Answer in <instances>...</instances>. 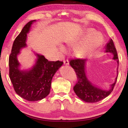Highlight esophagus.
Returning a JSON list of instances; mask_svg holds the SVG:
<instances>
[{"mask_svg": "<svg viewBox=\"0 0 128 128\" xmlns=\"http://www.w3.org/2000/svg\"><path fill=\"white\" fill-rule=\"evenodd\" d=\"M64 64H65V65H67V66H68V65L69 64V62H68V60H64Z\"/></svg>", "mask_w": 128, "mask_h": 128, "instance_id": "obj_1", "label": "esophagus"}]
</instances>
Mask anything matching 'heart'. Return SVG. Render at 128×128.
Listing matches in <instances>:
<instances>
[{
  "label": "heart",
  "instance_id": "heart-1",
  "mask_svg": "<svg viewBox=\"0 0 128 128\" xmlns=\"http://www.w3.org/2000/svg\"><path fill=\"white\" fill-rule=\"evenodd\" d=\"M104 42L103 35L96 32L93 28H85L77 36L69 39L67 41L68 46L76 47L74 55L80 59H86L94 53L102 46ZM59 49L62 52L66 51V48L60 45Z\"/></svg>",
  "mask_w": 128,
  "mask_h": 128
}]
</instances>
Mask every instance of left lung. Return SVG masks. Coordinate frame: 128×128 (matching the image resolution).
I'll use <instances>...</instances> for the list:
<instances>
[{
    "label": "left lung",
    "instance_id": "obj_1",
    "mask_svg": "<svg viewBox=\"0 0 128 128\" xmlns=\"http://www.w3.org/2000/svg\"><path fill=\"white\" fill-rule=\"evenodd\" d=\"M104 52L113 54L112 59L116 60L118 66V54L112 39H110L106 44ZM87 62L88 60L86 59H75L70 60L69 62L70 66L74 69L78 78V82L74 86L73 90L77 96L82 100L87 103H95L104 99L111 94L116 82L118 76L115 78L114 83L110 85L109 89L105 90L97 87L88 78L86 72V65ZM117 73L118 74V70Z\"/></svg>",
    "mask_w": 128,
    "mask_h": 128
}]
</instances>
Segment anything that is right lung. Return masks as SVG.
<instances>
[{
    "instance_id": "1",
    "label": "right lung",
    "mask_w": 128,
    "mask_h": 128,
    "mask_svg": "<svg viewBox=\"0 0 128 128\" xmlns=\"http://www.w3.org/2000/svg\"><path fill=\"white\" fill-rule=\"evenodd\" d=\"M36 20L26 24L13 43L9 58L10 77L15 92L19 96L28 101H38L46 98L50 92L52 79L62 66L63 62H50L44 56L34 53L36 59L34 64L28 69H22L17 56L26 43L27 34Z\"/></svg>"
}]
</instances>
